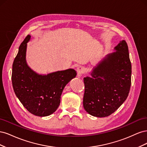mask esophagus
I'll list each match as a JSON object with an SVG mask.
<instances>
[{"mask_svg": "<svg viewBox=\"0 0 147 147\" xmlns=\"http://www.w3.org/2000/svg\"><path fill=\"white\" fill-rule=\"evenodd\" d=\"M77 76L78 77H80L84 72V69L82 66H79L77 69Z\"/></svg>", "mask_w": 147, "mask_h": 147, "instance_id": "obj_1", "label": "esophagus"}]
</instances>
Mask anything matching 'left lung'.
I'll return each mask as SVG.
<instances>
[{
  "mask_svg": "<svg viewBox=\"0 0 147 147\" xmlns=\"http://www.w3.org/2000/svg\"><path fill=\"white\" fill-rule=\"evenodd\" d=\"M107 55L83 78V107L96 117H108L126 100L131 84V63L125 40Z\"/></svg>",
  "mask_w": 147,
  "mask_h": 147,
  "instance_id": "obj_1",
  "label": "left lung"
}]
</instances>
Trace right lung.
<instances>
[{"label": "right lung", "mask_w": 147, "mask_h": 147, "mask_svg": "<svg viewBox=\"0 0 147 147\" xmlns=\"http://www.w3.org/2000/svg\"><path fill=\"white\" fill-rule=\"evenodd\" d=\"M28 35L21 43L13 61L11 80L13 90L21 104L30 113L47 117L54 113L60 104L64 87L76 77L73 69L56 71L48 74H38L26 61Z\"/></svg>", "instance_id": "obj_1"}]
</instances>
